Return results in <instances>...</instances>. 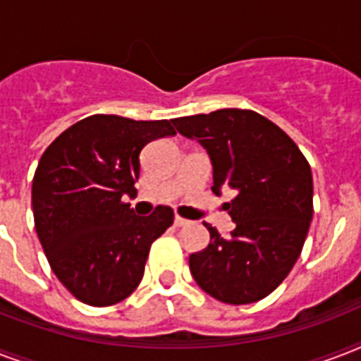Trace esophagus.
<instances>
[{"label": "esophagus", "instance_id": "1", "mask_svg": "<svg viewBox=\"0 0 361 361\" xmlns=\"http://www.w3.org/2000/svg\"><path fill=\"white\" fill-rule=\"evenodd\" d=\"M174 225L176 226H185V225H189V221L183 219V217H180V215H176V217H174Z\"/></svg>", "mask_w": 361, "mask_h": 361}]
</instances>
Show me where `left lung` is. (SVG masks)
Wrapping results in <instances>:
<instances>
[{"label":"left lung","instance_id":"1","mask_svg":"<svg viewBox=\"0 0 361 361\" xmlns=\"http://www.w3.org/2000/svg\"><path fill=\"white\" fill-rule=\"evenodd\" d=\"M197 140L214 166V187L236 191L234 221L223 238L208 223L209 245L189 257L197 285L215 300L243 305L262 300L290 274L313 219V176L290 136L252 110L223 109L172 120Z\"/></svg>","mask_w":361,"mask_h":361}]
</instances>
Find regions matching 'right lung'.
Here are the masks:
<instances>
[{"mask_svg":"<svg viewBox=\"0 0 361 361\" xmlns=\"http://www.w3.org/2000/svg\"><path fill=\"white\" fill-rule=\"evenodd\" d=\"M172 135L169 120L95 114L42 153L31 187L35 231L50 268L76 300L106 307L140 285L149 247L174 223V212L157 206L140 217L121 197L136 192L142 147Z\"/></svg>","mask_w":361,"mask_h":361,"instance_id":"add662e5","label":"right lung"}]
</instances>
